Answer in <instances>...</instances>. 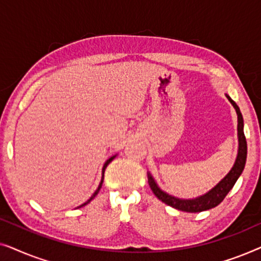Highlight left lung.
Masks as SVG:
<instances>
[{
    "mask_svg": "<svg viewBox=\"0 0 261 261\" xmlns=\"http://www.w3.org/2000/svg\"><path fill=\"white\" fill-rule=\"evenodd\" d=\"M226 97L228 101L231 103L234 107L235 112L238 115V140H239V147H238V154L237 159H235L234 165L231 167L229 172L217 183L215 187L206 191L198 197L195 198H179L176 196H172L167 194L166 191L162 190L159 185L156 184L154 177L152 176L151 172H147L148 177V184L151 187L153 194L158 197L160 201L165 203V204L172 206L174 209L181 210V212L187 213H199L204 212V210H209L212 208H215L223 201L228 192L233 189L234 184L237 183L239 177L241 176L242 171L245 169L246 165V158H247V142H246L245 133H244V119H242V114L239 109L237 103L229 97V95L226 94Z\"/></svg>",
    "mask_w": 261,
    "mask_h": 261,
    "instance_id": "1",
    "label": "left lung"
}]
</instances>
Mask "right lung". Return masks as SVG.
<instances>
[{
  "mask_svg": "<svg viewBox=\"0 0 261 261\" xmlns=\"http://www.w3.org/2000/svg\"><path fill=\"white\" fill-rule=\"evenodd\" d=\"M116 155H117V154H115V155H113V156H110V158H109L108 160H107V162L105 163V165H103V169H102V178H101V181H99V185H98V188H97V189H96V191L94 192V194H92V196H91V197H90V198H89L87 202H85V203H83V204H81L80 206H78V208H81V206H84V205H87V204H88V203H90V202L92 201V199H94V198L96 197V195H97V194H98V192H99V190H101V188H102V184H103V179H105V171H106V169H107V166H108V165H109V164L113 162V159H114V158H115V156H116Z\"/></svg>",
  "mask_w": 261,
  "mask_h": 261,
  "instance_id": "obj_1",
  "label": "right lung"
}]
</instances>
